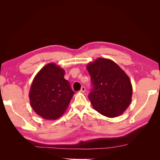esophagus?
<instances>
[{
    "label": "esophagus",
    "mask_w": 160,
    "mask_h": 160,
    "mask_svg": "<svg viewBox=\"0 0 160 160\" xmlns=\"http://www.w3.org/2000/svg\"><path fill=\"white\" fill-rule=\"evenodd\" d=\"M85 91V87H82L81 90L79 91V92H80V93H84Z\"/></svg>",
    "instance_id": "esophagus-1"
}]
</instances>
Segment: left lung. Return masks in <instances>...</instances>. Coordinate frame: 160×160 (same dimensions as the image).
<instances>
[{"instance_id": "8db88e82", "label": "left lung", "mask_w": 160, "mask_h": 160, "mask_svg": "<svg viewBox=\"0 0 160 160\" xmlns=\"http://www.w3.org/2000/svg\"><path fill=\"white\" fill-rule=\"evenodd\" d=\"M87 69L93 88L89 99L95 110L108 118L122 114L132 101L133 89L128 75L112 60L98 58Z\"/></svg>"}]
</instances>
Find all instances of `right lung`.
Returning a JSON list of instances; mask_svg holds the SVG:
<instances>
[{
	"instance_id": "right-lung-1",
	"label": "right lung",
	"mask_w": 160,
	"mask_h": 160,
	"mask_svg": "<svg viewBox=\"0 0 160 160\" xmlns=\"http://www.w3.org/2000/svg\"><path fill=\"white\" fill-rule=\"evenodd\" d=\"M65 70L55 63H48L34 77L29 91L30 104L42 118L55 120L68 108L75 93L64 78Z\"/></svg>"
}]
</instances>
